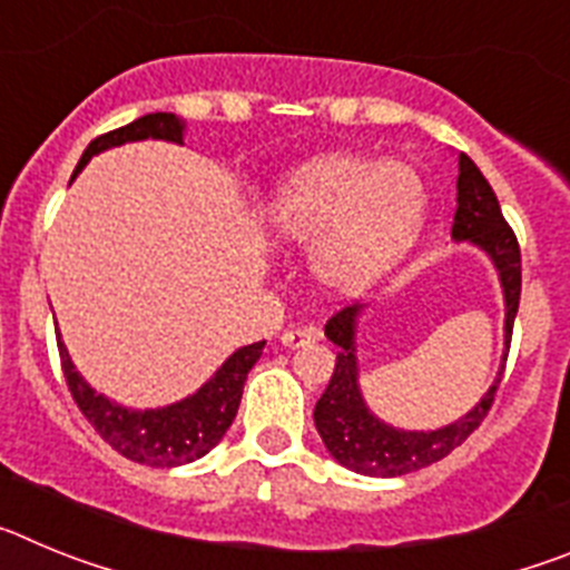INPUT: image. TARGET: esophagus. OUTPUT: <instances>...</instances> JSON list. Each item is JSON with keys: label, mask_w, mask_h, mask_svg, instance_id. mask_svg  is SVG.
Returning <instances> with one entry per match:
<instances>
[{"label": "esophagus", "mask_w": 570, "mask_h": 570, "mask_svg": "<svg viewBox=\"0 0 570 570\" xmlns=\"http://www.w3.org/2000/svg\"><path fill=\"white\" fill-rule=\"evenodd\" d=\"M282 345L285 347H302V345H311L314 340H320L316 328H288L282 331Z\"/></svg>", "instance_id": "esophagus-1"}]
</instances>
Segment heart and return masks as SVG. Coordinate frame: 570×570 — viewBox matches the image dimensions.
<instances>
[{
    "label": "heart",
    "mask_w": 570,
    "mask_h": 570,
    "mask_svg": "<svg viewBox=\"0 0 570 570\" xmlns=\"http://www.w3.org/2000/svg\"><path fill=\"white\" fill-rule=\"evenodd\" d=\"M425 183L405 163L331 154L305 163L271 199V234L314 248L328 288L362 291L414 245L425 219Z\"/></svg>",
    "instance_id": "obj_1"
}]
</instances>
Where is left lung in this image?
Returning a JSON list of instances; mask_svg holds the SVG:
<instances>
[{
  "label": "left lung",
  "instance_id": "8db88e82",
  "mask_svg": "<svg viewBox=\"0 0 570 570\" xmlns=\"http://www.w3.org/2000/svg\"><path fill=\"white\" fill-rule=\"evenodd\" d=\"M451 234L454 239L480 245L500 271L502 291H505V342L511 347V331L522 291L520 242H517L511 225L505 223L493 188L488 185L482 170L473 165L471 156L465 154H460L456 214ZM360 308L362 305H345L325 322V336L340 351H336V365L328 387L314 407L316 431L340 465L365 473V476H402V473L420 471L431 462H440L482 425L493 405L502 374L482 396L480 405H473V411H468L462 420L451 422L440 431H396L367 411L360 385H356L360 367H356L354 354V325ZM502 371H505V362H502Z\"/></svg>",
  "mask_w": 570,
  "mask_h": 570
}]
</instances>
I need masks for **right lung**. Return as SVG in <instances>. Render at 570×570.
Here are the masks:
<instances>
[{"instance_id": "obj_1", "label": "right lung", "mask_w": 570, "mask_h": 570, "mask_svg": "<svg viewBox=\"0 0 570 570\" xmlns=\"http://www.w3.org/2000/svg\"><path fill=\"white\" fill-rule=\"evenodd\" d=\"M136 139L183 142V122L174 114H148L134 119L125 128L108 130V134L97 136L85 148L73 176L99 150H108L114 145L136 142ZM57 345L70 396H73V402H77L85 420L94 425V431L114 448L116 454H122L125 460L139 462V465L176 468L185 465V462L199 460V456L208 454L216 442L223 440L225 431L234 422L236 411H239L242 387H245V380H248V371L262 356L265 340L239 347L194 396L176 402V405L159 407V411H128V407L105 400L102 394H97L77 374V367L70 362L68 351H65L59 336Z\"/></svg>"}]
</instances>
